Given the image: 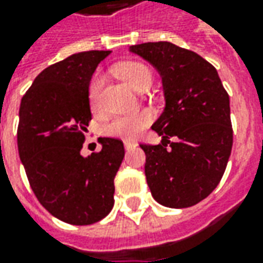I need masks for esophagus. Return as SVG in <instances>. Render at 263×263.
I'll return each instance as SVG.
<instances>
[{"label": "esophagus", "instance_id": "1", "mask_svg": "<svg viewBox=\"0 0 263 263\" xmlns=\"http://www.w3.org/2000/svg\"><path fill=\"white\" fill-rule=\"evenodd\" d=\"M124 146H125L126 151H129V149H132V148H134V146H137V143L128 142V141H125V142H124Z\"/></svg>", "mask_w": 263, "mask_h": 263}]
</instances>
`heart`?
<instances>
[{
	"mask_svg": "<svg viewBox=\"0 0 263 263\" xmlns=\"http://www.w3.org/2000/svg\"><path fill=\"white\" fill-rule=\"evenodd\" d=\"M114 73L135 91H145L152 84V73L148 66L141 62H124L115 66ZM101 90H103V77L98 74L94 76L88 86V100L92 108H96L100 103ZM151 122H152V114L149 111H141L134 115L115 117L105 124L104 134L108 137L134 141L142 134L143 129Z\"/></svg>",
	"mask_w": 263,
	"mask_h": 263,
	"instance_id": "heart-1",
	"label": "heart"
}]
</instances>
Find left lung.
I'll use <instances>...</instances> for the list:
<instances>
[{
    "label": "left lung",
    "instance_id": "obj_1",
    "mask_svg": "<svg viewBox=\"0 0 263 263\" xmlns=\"http://www.w3.org/2000/svg\"><path fill=\"white\" fill-rule=\"evenodd\" d=\"M129 50L159 71L165 91V109L152 125L162 143L141 145L151 193L165 207H192L218 186L231 155L228 92L214 66L192 50L171 42L141 43Z\"/></svg>",
    "mask_w": 263,
    "mask_h": 263
}]
</instances>
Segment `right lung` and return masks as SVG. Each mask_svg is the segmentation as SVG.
Here are the masks:
<instances>
[{
  "mask_svg": "<svg viewBox=\"0 0 263 263\" xmlns=\"http://www.w3.org/2000/svg\"><path fill=\"white\" fill-rule=\"evenodd\" d=\"M109 50H88L49 66L22 97L18 152L33 193L56 218L88 226L114 205V177L124 159V143L100 138L103 148L81 156L91 121L88 86Z\"/></svg>",
  "mask_w": 263,
  "mask_h": 263,
  "instance_id": "1",
  "label": "right lung"
}]
</instances>
